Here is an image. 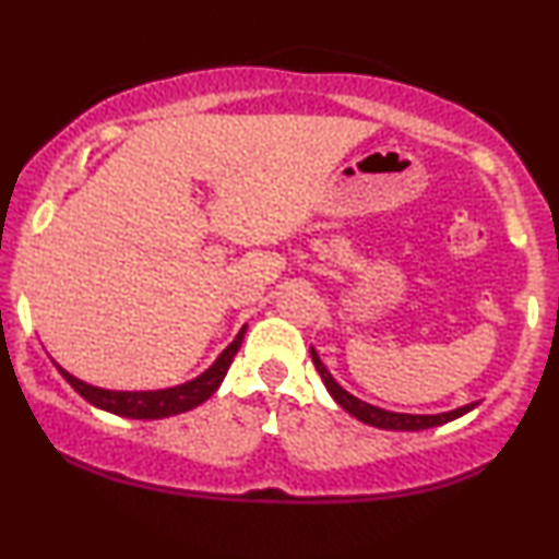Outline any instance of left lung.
<instances>
[{
    "label": "left lung",
    "instance_id": "8db88e82",
    "mask_svg": "<svg viewBox=\"0 0 559 559\" xmlns=\"http://www.w3.org/2000/svg\"><path fill=\"white\" fill-rule=\"evenodd\" d=\"M310 356L320 373V379H323V384L328 392H331L333 400L338 402L341 407L348 412V415H354L356 419H361V423H366V425L381 427V430H427V427L445 425V423H450V419H457L461 415H465V412L478 407V402H471V404H465V407H457L453 412H440V415H402V412L379 409V407H373V404H366L361 400H356L354 394H348L346 389H343L338 381L331 377V371H328L325 364L318 358L316 348H310Z\"/></svg>",
    "mask_w": 559,
    "mask_h": 559
}]
</instances>
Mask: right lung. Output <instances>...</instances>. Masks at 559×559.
Masks as SVG:
<instances>
[{
    "instance_id": "obj_1",
    "label": "right lung",
    "mask_w": 559,
    "mask_h": 559,
    "mask_svg": "<svg viewBox=\"0 0 559 559\" xmlns=\"http://www.w3.org/2000/svg\"><path fill=\"white\" fill-rule=\"evenodd\" d=\"M243 331H247V325L241 328L231 346H228L224 354L216 358V364H213L209 371H203L201 377L188 381V384H180L173 389H159V392H109V389L91 386V384H86V381L75 379L73 373L60 369V366H58V371L63 373V379L83 396V400H86L88 404H94V407H98V409L111 412V415L132 417V419L170 417V415H180V412L198 407V404H203L213 392H216V389L221 386V381H224V377H226L228 366H231V361H234V356L239 354Z\"/></svg>"
}]
</instances>
